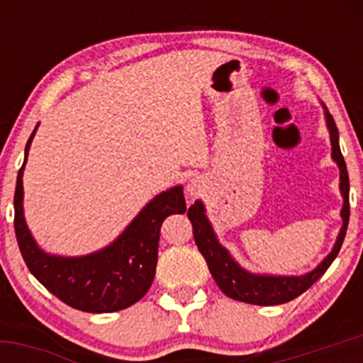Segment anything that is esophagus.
I'll return each instance as SVG.
<instances>
[{
	"label": "esophagus",
	"instance_id": "34e87169",
	"mask_svg": "<svg viewBox=\"0 0 363 363\" xmlns=\"http://www.w3.org/2000/svg\"><path fill=\"white\" fill-rule=\"evenodd\" d=\"M186 189H188V193L191 196H199L200 193L203 191V184L199 181V179H191V181L188 182V186H186Z\"/></svg>",
	"mask_w": 363,
	"mask_h": 363
}]
</instances>
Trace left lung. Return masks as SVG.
<instances>
[{"label":"left lung","instance_id":"8db88e82","mask_svg":"<svg viewBox=\"0 0 363 363\" xmlns=\"http://www.w3.org/2000/svg\"><path fill=\"white\" fill-rule=\"evenodd\" d=\"M327 123L328 130H330V140H332V158L337 161L340 168V191L344 196V207L340 216H342V228L335 242L334 251L321 262L318 269L313 272L306 274L300 277H270V276H252L240 269L232 258H230L228 251L221 247L216 240L214 232L211 228V223L207 221L203 214L202 202H195L189 207L188 218L193 225V237L199 251L207 262L208 270H211L212 277H214L216 284L219 290L226 296L239 302L255 303V306H277V303L290 302L302 295L303 291L309 290L330 267L335 256L339 255L340 246L346 237L347 223H350V177H347L346 161H344L342 152L339 147V131L334 123V117L327 112Z\"/></svg>","mask_w":363,"mask_h":363}]
</instances>
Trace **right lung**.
Masks as SVG:
<instances>
[{"label": "right lung", "mask_w": 363, "mask_h": 363, "mask_svg": "<svg viewBox=\"0 0 363 363\" xmlns=\"http://www.w3.org/2000/svg\"><path fill=\"white\" fill-rule=\"evenodd\" d=\"M35 131L26 144V156ZM26 163V160H24ZM17 175L16 207L17 244L29 272L61 302L86 313H113L126 309L147 294L156 274L161 225L170 214H184L181 186L161 193L142 208L135 221L107 250L82 258H60L38 250L23 216V170Z\"/></svg>", "instance_id": "right-lung-1"}]
</instances>
